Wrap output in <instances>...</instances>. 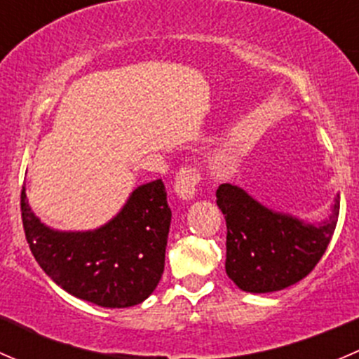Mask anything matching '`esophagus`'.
Returning <instances> with one entry per match:
<instances>
[{
	"mask_svg": "<svg viewBox=\"0 0 359 359\" xmlns=\"http://www.w3.org/2000/svg\"><path fill=\"white\" fill-rule=\"evenodd\" d=\"M201 175L196 168L179 170L175 177V193L182 200H193L196 196L198 186H200Z\"/></svg>",
	"mask_w": 359,
	"mask_h": 359,
	"instance_id": "34e87169",
	"label": "esophagus"
}]
</instances>
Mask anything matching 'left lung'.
Instances as JSON below:
<instances>
[{"label": "left lung", "instance_id": "8db88e82", "mask_svg": "<svg viewBox=\"0 0 359 359\" xmlns=\"http://www.w3.org/2000/svg\"><path fill=\"white\" fill-rule=\"evenodd\" d=\"M217 205L226 217V273L250 293L283 290L314 269L330 243L339 219V200L323 222H306L276 212L245 189L222 184Z\"/></svg>", "mask_w": 359, "mask_h": 359}]
</instances>
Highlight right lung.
Returning a JSON list of instances; mask_svg holds the SVG:
<instances>
[{
	"label": "right lung",
	"mask_w": 359,
	"mask_h": 359,
	"mask_svg": "<svg viewBox=\"0 0 359 359\" xmlns=\"http://www.w3.org/2000/svg\"><path fill=\"white\" fill-rule=\"evenodd\" d=\"M20 210L29 248L43 271L71 295L100 307L144 302L161 280L172 210L161 179L132 191L123 208L92 231H59Z\"/></svg>",
	"instance_id": "add662e5"
}]
</instances>
